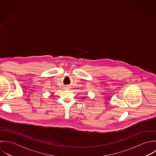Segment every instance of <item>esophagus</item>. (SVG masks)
Instances as JSON below:
<instances>
[{"label":"esophagus","instance_id":"1","mask_svg":"<svg viewBox=\"0 0 156 156\" xmlns=\"http://www.w3.org/2000/svg\"><path fill=\"white\" fill-rule=\"evenodd\" d=\"M65 88H66V89H69V86H66V87H65Z\"/></svg>","mask_w":156,"mask_h":156}]
</instances>
